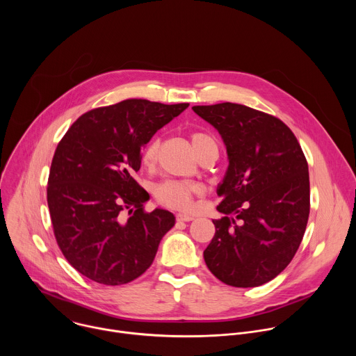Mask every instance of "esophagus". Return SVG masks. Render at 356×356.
Returning <instances> with one entry per match:
<instances>
[{
	"label": "esophagus",
	"mask_w": 356,
	"mask_h": 356,
	"mask_svg": "<svg viewBox=\"0 0 356 356\" xmlns=\"http://www.w3.org/2000/svg\"><path fill=\"white\" fill-rule=\"evenodd\" d=\"M176 220L180 221V222H188V221H193L194 217L190 216V214H183V213H179L176 214Z\"/></svg>",
	"instance_id": "34e87169"
}]
</instances>
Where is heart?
<instances>
[{
	"mask_svg": "<svg viewBox=\"0 0 356 356\" xmlns=\"http://www.w3.org/2000/svg\"><path fill=\"white\" fill-rule=\"evenodd\" d=\"M190 142L197 154L201 156L209 149H217V142L213 136L206 132H193L190 135ZM161 150V139L158 136L152 138L142 149L140 154V165L145 169H154L158 163ZM201 191L200 184L191 181H180V180H166L158 184L154 190L155 197L159 204L173 209V210H188L193 206V198Z\"/></svg>",
	"mask_w": 356,
	"mask_h": 356,
	"instance_id": "b5f03b06",
	"label": "heart"
}]
</instances>
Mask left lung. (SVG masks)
I'll list each match as a JSON object with an SVG mask.
<instances>
[{"label": "left lung", "mask_w": 356, "mask_h": 356, "mask_svg": "<svg viewBox=\"0 0 356 356\" xmlns=\"http://www.w3.org/2000/svg\"><path fill=\"white\" fill-rule=\"evenodd\" d=\"M221 135L228 169L216 235L204 250L211 273L234 287H257L291 262L310 214L309 165L279 118L234 103L194 106Z\"/></svg>", "instance_id": "obj_1"}]
</instances>
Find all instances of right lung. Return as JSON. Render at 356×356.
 I'll return each instance as SVG.
<instances>
[{"label":"right lung","mask_w":356,"mask_h":356,"mask_svg":"<svg viewBox=\"0 0 356 356\" xmlns=\"http://www.w3.org/2000/svg\"><path fill=\"white\" fill-rule=\"evenodd\" d=\"M187 107L125 99L83 114L59 142L47 206L62 253L83 276L120 286L154 262L175 216L162 209L146 213L149 194L134 175L142 147Z\"/></svg>","instance_id":"obj_1"}]
</instances>
